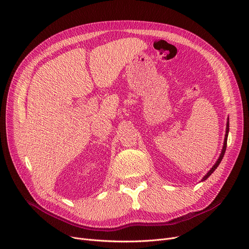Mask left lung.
Returning <instances> with one entry per match:
<instances>
[{
  "mask_svg": "<svg viewBox=\"0 0 249 249\" xmlns=\"http://www.w3.org/2000/svg\"><path fill=\"white\" fill-rule=\"evenodd\" d=\"M228 132H229V120H227V123H226V133H225V138H224V143H223V148H222V151H221V154H220V156H219V158L217 159V161H216V163H215L213 166H212V168L207 172V174L202 178V180L201 181H204V180H206L213 172H214V170L216 169L217 167H218V165L220 164V162H221V160H222V158H223V156H224V153H225V150H226V145H227V137H228Z\"/></svg>",
  "mask_w": 249,
  "mask_h": 249,
  "instance_id": "8db88e82",
  "label": "left lung"
}]
</instances>
